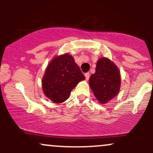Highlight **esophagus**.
I'll return each instance as SVG.
<instances>
[{
    "instance_id": "esophagus-1",
    "label": "esophagus",
    "mask_w": 153,
    "mask_h": 153,
    "mask_svg": "<svg viewBox=\"0 0 153 153\" xmlns=\"http://www.w3.org/2000/svg\"><path fill=\"white\" fill-rule=\"evenodd\" d=\"M85 79H86V80H88L90 78V73H87L85 74Z\"/></svg>"
}]
</instances>
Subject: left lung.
Segmentation results:
<instances>
[{
  "instance_id": "obj_1",
  "label": "left lung",
  "mask_w": 153,
  "mask_h": 153,
  "mask_svg": "<svg viewBox=\"0 0 153 153\" xmlns=\"http://www.w3.org/2000/svg\"><path fill=\"white\" fill-rule=\"evenodd\" d=\"M89 86L101 104H106L119 94L121 75L119 68L113 61L101 57L96 62V73L91 75Z\"/></svg>"
}]
</instances>
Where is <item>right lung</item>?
I'll list each match as a JSON object with an SVG mask.
<instances>
[{
	"mask_svg": "<svg viewBox=\"0 0 153 153\" xmlns=\"http://www.w3.org/2000/svg\"><path fill=\"white\" fill-rule=\"evenodd\" d=\"M85 79L73 56L68 53L57 55L45 70L42 80L43 93L53 103H62L78 82Z\"/></svg>",
	"mask_w": 153,
	"mask_h": 153,
	"instance_id": "1",
	"label": "right lung"
}]
</instances>
